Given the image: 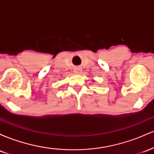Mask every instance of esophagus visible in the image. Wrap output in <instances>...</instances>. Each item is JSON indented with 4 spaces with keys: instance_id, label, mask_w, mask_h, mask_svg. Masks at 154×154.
<instances>
[{
    "instance_id": "1",
    "label": "esophagus",
    "mask_w": 154,
    "mask_h": 154,
    "mask_svg": "<svg viewBox=\"0 0 154 154\" xmlns=\"http://www.w3.org/2000/svg\"><path fill=\"white\" fill-rule=\"evenodd\" d=\"M75 73L76 74H80L82 72V69L79 68V67H77V68L75 69Z\"/></svg>"
}]
</instances>
